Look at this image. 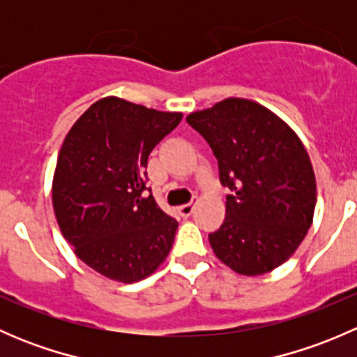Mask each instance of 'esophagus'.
Wrapping results in <instances>:
<instances>
[{
  "mask_svg": "<svg viewBox=\"0 0 357 357\" xmlns=\"http://www.w3.org/2000/svg\"><path fill=\"white\" fill-rule=\"evenodd\" d=\"M193 208H195V204H185V205H181V207H178V212L181 218H190L193 212Z\"/></svg>",
  "mask_w": 357,
  "mask_h": 357,
  "instance_id": "34e87169",
  "label": "esophagus"
}]
</instances>
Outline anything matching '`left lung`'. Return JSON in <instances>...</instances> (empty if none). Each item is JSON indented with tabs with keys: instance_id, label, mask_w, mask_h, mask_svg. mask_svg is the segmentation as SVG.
Returning a JSON list of instances; mask_svg holds the SVG:
<instances>
[{
	"instance_id": "obj_1",
	"label": "left lung",
	"mask_w": 357,
	"mask_h": 357,
	"mask_svg": "<svg viewBox=\"0 0 357 357\" xmlns=\"http://www.w3.org/2000/svg\"><path fill=\"white\" fill-rule=\"evenodd\" d=\"M219 164L226 218L208 235L215 257L243 276L289 261L311 228L316 176L307 150L275 112L247 98H226L186 117Z\"/></svg>"
}]
</instances>
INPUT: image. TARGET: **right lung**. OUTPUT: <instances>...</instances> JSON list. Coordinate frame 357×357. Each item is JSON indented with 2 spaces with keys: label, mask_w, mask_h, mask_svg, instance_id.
Here are the masks:
<instances>
[{
  "label": "right lung",
  "mask_w": 357,
  "mask_h": 357,
  "mask_svg": "<svg viewBox=\"0 0 357 357\" xmlns=\"http://www.w3.org/2000/svg\"><path fill=\"white\" fill-rule=\"evenodd\" d=\"M181 119L105 96L63 139L52 185L56 222L74 254L105 278L139 282L171 252L178 222L143 190L150 152Z\"/></svg>",
  "instance_id": "1"
}]
</instances>
